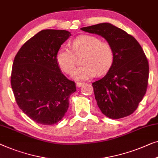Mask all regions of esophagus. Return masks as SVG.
Returning a JSON list of instances; mask_svg holds the SVG:
<instances>
[{
  "label": "esophagus",
  "instance_id": "1",
  "mask_svg": "<svg viewBox=\"0 0 158 158\" xmlns=\"http://www.w3.org/2000/svg\"><path fill=\"white\" fill-rule=\"evenodd\" d=\"M83 85H84L83 83H76V86L77 87V88H81V87Z\"/></svg>",
  "mask_w": 158,
  "mask_h": 158
}]
</instances>
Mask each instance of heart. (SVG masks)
Wrapping results in <instances>:
<instances>
[{
	"instance_id": "1",
	"label": "heart",
	"mask_w": 158,
	"mask_h": 158,
	"mask_svg": "<svg viewBox=\"0 0 158 158\" xmlns=\"http://www.w3.org/2000/svg\"><path fill=\"white\" fill-rule=\"evenodd\" d=\"M83 54V65L75 69L71 75L75 81H83L95 77L96 74H105L110 68L114 60L113 51L110 45L102 42L98 37L84 35L72 42V49L63 45L56 54L57 63L65 73L73 70L76 56Z\"/></svg>"
}]
</instances>
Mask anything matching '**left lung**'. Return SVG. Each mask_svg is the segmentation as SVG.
<instances>
[{"mask_svg":"<svg viewBox=\"0 0 158 158\" xmlns=\"http://www.w3.org/2000/svg\"><path fill=\"white\" fill-rule=\"evenodd\" d=\"M82 31L102 36L110 45L114 60L107 74L93 83L97 104L111 119L128 116L147 90L149 65L135 38L109 23L84 27Z\"/></svg>","mask_w":158,"mask_h":158,"instance_id":"1","label":"left lung"}]
</instances>
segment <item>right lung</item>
<instances>
[{
  "instance_id": "right-lung-1",
  "label": "right lung",
  "mask_w": 158,
  "mask_h": 158,
  "mask_svg": "<svg viewBox=\"0 0 158 158\" xmlns=\"http://www.w3.org/2000/svg\"><path fill=\"white\" fill-rule=\"evenodd\" d=\"M71 35L65 30H43L26 42L15 57L11 87L18 106L35 123L51 125L62 120L75 84L61 73L56 54Z\"/></svg>"
}]
</instances>
